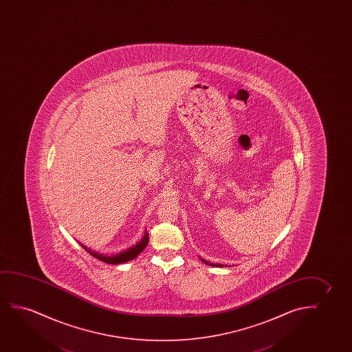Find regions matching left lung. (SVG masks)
Wrapping results in <instances>:
<instances>
[{
	"label": "left lung",
	"instance_id": "8db88e82",
	"mask_svg": "<svg viewBox=\"0 0 352 352\" xmlns=\"http://www.w3.org/2000/svg\"><path fill=\"white\" fill-rule=\"evenodd\" d=\"M201 261H202L203 263H206V265H212V267H223V265H217V263H210V262H208V261L203 260V258H201Z\"/></svg>",
	"mask_w": 352,
	"mask_h": 352
}]
</instances>
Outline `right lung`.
Returning <instances> with one entry per match:
<instances>
[{"mask_svg":"<svg viewBox=\"0 0 352 352\" xmlns=\"http://www.w3.org/2000/svg\"><path fill=\"white\" fill-rule=\"evenodd\" d=\"M148 243H149V233L145 231L144 236L135 245L131 246V248L126 249V250L120 251V252H118L116 255H103V254H98V252L90 250L89 248L82 245V244H80V245L82 246L84 250H87L90 255L94 256L97 260L102 261V262L108 263V265H120V263H125V262H129V261L135 258L142 251L144 250L145 246L148 245Z\"/></svg>","mask_w":352,"mask_h":352,"instance_id":"1","label":"right lung"}]
</instances>
